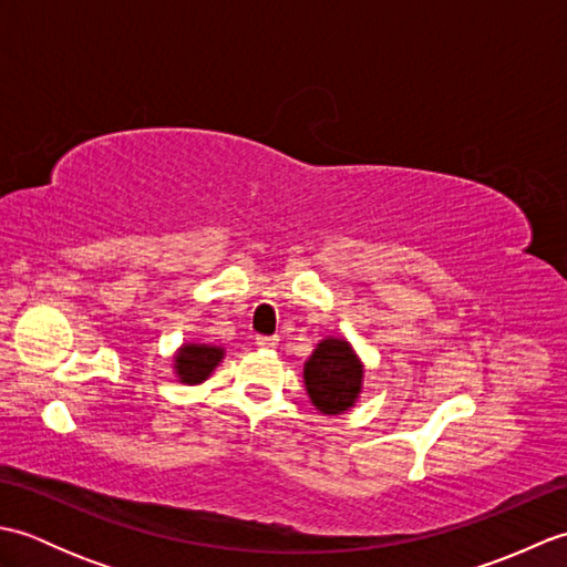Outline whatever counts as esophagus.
<instances>
[{
    "label": "esophagus",
    "instance_id": "obj_1",
    "mask_svg": "<svg viewBox=\"0 0 567 567\" xmlns=\"http://www.w3.org/2000/svg\"><path fill=\"white\" fill-rule=\"evenodd\" d=\"M256 346L258 348H275L277 346V336H258Z\"/></svg>",
    "mask_w": 567,
    "mask_h": 567
}]
</instances>
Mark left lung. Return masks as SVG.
Returning <instances> with one entry per match:
<instances>
[{"mask_svg":"<svg viewBox=\"0 0 567 567\" xmlns=\"http://www.w3.org/2000/svg\"><path fill=\"white\" fill-rule=\"evenodd\" d=\"M305 384L321 414H343L363 390V363L346 339H323L305 363Z\"/></svg>","mask_w":567,"mask_h":567,"instance_id":"obj_1","label":"left lung"}]
</instances>
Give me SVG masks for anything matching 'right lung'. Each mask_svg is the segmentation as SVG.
I'll use <instances>...</instances> for the list:
<instances>
[{
  "instance_id": "obj_1",
  "label": "right lung",
  "mask_w": 567,
  "mask_h": 567,
  "mask_svg": "<svg viewBox=\"0 0 567 567\" xmlns=\"http://www.w3.org/2000/svg\"><path fill=\"white\" fill-rule=\"evenodd\" d=\"M224 360V348L209 343H185L175 355V375L185 384L207 380Z\"/></svg>"
}]
</instances>
